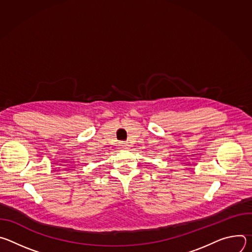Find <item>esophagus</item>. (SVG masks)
<instances>
[{
    "mask_svg": "<svg viewBox=\"0 0 252 252\" xmlns=\"http://www.w3.org/2000/svg\"><path fill=\"white\" fill-rule=\"evenodd\" d=\"M126 143H125V142H123V143H121V147H122V149H126Z\"/></svg>",
    "mask_w": 252,
    "mask_h": 252,
    "instance_id": "1",
    "label": "esophagus"
}]
</instances>
